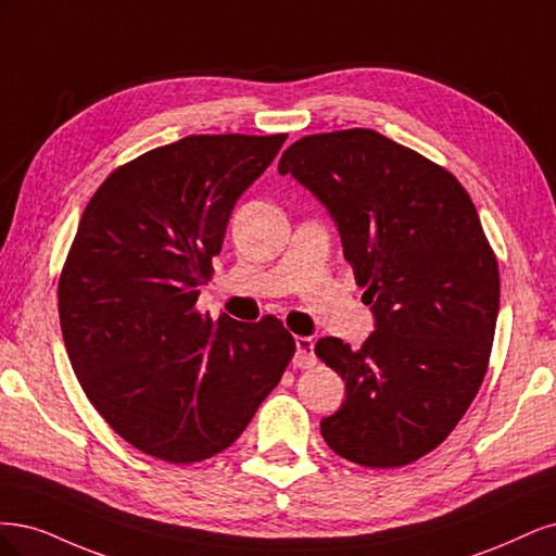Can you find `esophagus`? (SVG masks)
<instances>
[{
	"label": "esophagus",
	"mask_w": 556,
	"mask_h": 556,
	"mask_svg": "<svg viewBox=\"0 0 556 556\" xmlns=\"http://www.w3.org/2000/svg\"><path fill=\"white\" fill-rule=\"evenodd\" d=\"M314 363H316V353H314L312 337H295L293 365L295 367H312Z\"/></svg>",
	"instance_id": "34e87169"
}]
</instances>
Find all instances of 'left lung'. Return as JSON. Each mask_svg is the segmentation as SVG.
I'll use <instances>...</instances> for the list:
<instances>
[{
	"label": "left lung",
	"mask_w": 556,
	"mask_h": 556,
	"mask_svg": "<svg viewBox=\"0 0 556 556\" xmlns=\"http://www.w3.org/2000/svg\"><path fill=\"white\" fill-rule=\"evenodd\" d=\"M279 173L328 210L374 316L361 349L318 339L346 386L320 434L363 467H404L453 432L485 379L498 267L478 212L451 173L371 129L300 138Z\"/></svg>",
	"instance_id": "8db88e82"
}]
</instances>
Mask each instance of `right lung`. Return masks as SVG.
<instances>
[{"mask_svg": "<svg viewBox=\"0 0 556 556\" xmlns=\"http://www.w3.org/2000/svg\"><path fill=\"white\" fill-rule=\"evenodd\" d=\"M277 136H187L105 177L60 277V324L87 400L138 451L217 455L281 381L295 342L277 318L199 314L230 212Z\"/></svg>", "mask_w": 556, "mask_h": 556, "instance_id": "obj_1", "label": "right lung"}]
</instances>
